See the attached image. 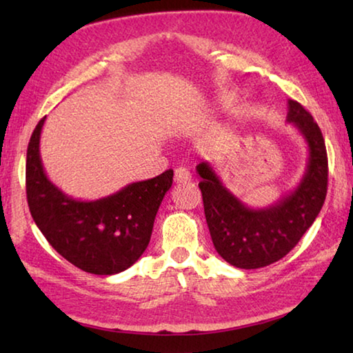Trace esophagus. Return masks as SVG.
Returning a JSON list of instances; mask_svg holds the SVG:
<instances>
[{
  "label": "esophagus",
  "instance_id": "34e87169",
  "mask_svg": "<svg viewBox=\"0 0 353 353\" xmlns=\"http://www.w3.org/2000/svg\"><path fill=\"white\" fill-rule=\"evenodd\" d=\"M190 181V172L186 167H178L175 169V183H188Z\"/></svg>",
  "mask_w": 353,
  "mask_h": 353
}]
</instances>
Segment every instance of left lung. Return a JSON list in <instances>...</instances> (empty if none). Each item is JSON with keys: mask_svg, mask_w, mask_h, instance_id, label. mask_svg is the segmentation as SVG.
Returning a JSON list of instances; mask_svg holds the SVG:
<instances>
[{"mask_svg": "<svg viewBox=\"0 0 353 353\" xmlns=\"http://www.w3.org/2000/svg\"><path fill=\"white\" fill-rule=\"evenodd\" d=\"M308 145L307 170L299 186L276 203L253 210L223 186L210 163H200L199 188L212 244L225 261L239 269H258L286 256L322 210L327 195L325 141L311 114L288 101V117Z\"/></svg>", "mask_w": 353, "mask_h": 353, "instance_id": "obj_1", "label": "left lung"}]
</instances>
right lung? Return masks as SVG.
I'll return each instance as SVG.
<instances>
[{"label": "right lung", "mask_w": 353, "mask_h": 353, "mask_svg": "<svg viewBox=\"0 0 353 353\" xmlns=\"http://www.w3.org/2000/svg\"><path fill=\"white\" fill-rule=\"evenodd\" d=\"M45 119L34 130L26 153V197L34 222L50 245L78 269L95 275L123 272L145 252L173 170L100 200H74L43 170L39 145Z\"/></svg>", "instance_id": "1"}]
</instances>
